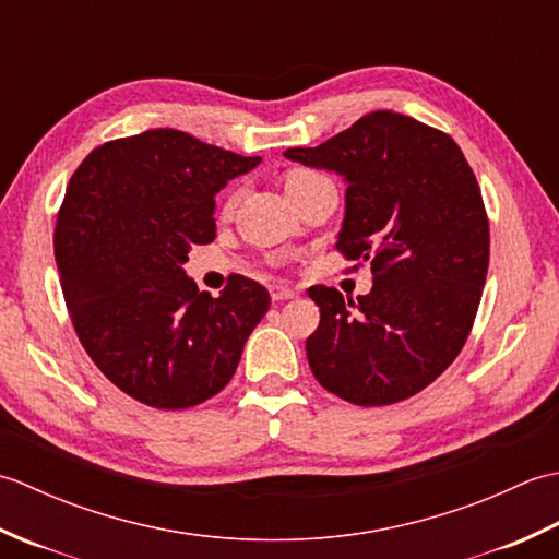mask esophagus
<instances>
[{
	"instance_id": "esophagus-1",
	"label": "esophagus",
	"mask_w": 559,
	"mask_h": 559,
	"mask_svg": "<svg viewBox=\"0 0 559 559\" xmlns=\"http://www.w3.org/2000/svg\"><path fill=\"white\" fill-rule=\"evenodd\" d=\"M298 298V290H293L288 286H271V300L281 302V300H293Z\"/></svg>"
}]
</instances>
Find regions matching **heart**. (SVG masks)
<instances>
[{"label":"heart","mask_w":559,"mask_h":559,"mask_svg":"<svg viewBox=\"0 0 559 559\" xmlns=\"http://www.w3.org/2000/svg\"><path fill=\"white\" fill-rule=\"evenodd\" d=\"M317 177H322V175H317L312 170H293V173L286 175V189L305 185V182H310V180H317Z\"/></svg>","instance_id":"b5f03b06"}]
</instances>
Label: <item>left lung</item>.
Listing matches in <instances>:
<instances>
[{
  "label": "left lung",
  "instance_id": "1",
  "mask_svg": "<svg viewBox=\"0 0 559 559\" xmlns=\"http://www.w3.org/2000/svg\"><path fill=\"white\" fill-rule=\"evenodd\" d=\"M283 156L343 177L336 247L374 273L358 300L307 290L319 307L305 343L312 374L355 406L418 394L461 353L488 276L490 225L471 165L454 139L391 110Z\"/></svg>",
  "mask_w": 559,
  "mask_h": 559
}]
</instances>
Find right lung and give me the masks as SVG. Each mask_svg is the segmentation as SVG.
<instances>
[{
  "label": "right lung",
  "mask_w": 559,
  "mask_h": 559,
  "mask_svg": "<svg viewBox=\"0 0 559 559\" xmlns=\"http://www.w3.org/2000/svg\"><path fill=\"white\" fill-rule=\"evenodd\" d=\"M259 156L148 129L93 148L71 175L55 259L81 346L151 408H192L230 382L269 312V290L233 276L218 298L182 269L216 237V194Z\"/></svg>",
  "instance_id": "add662e5"
}]
</instances>
